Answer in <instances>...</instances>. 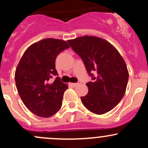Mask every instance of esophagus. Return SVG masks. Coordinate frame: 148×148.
<instances>
[{"label":"esophagus","instance_id":"1","mask_svg":"<svg viewBox=\"0 0 148 148\" xmlns=\"http://www.w3.org/2000/svg\"><path fill=\"white\" fill-rule=\"evenodd\" d=\"M80 83H70L69 84V86H72L73 87H76V86H77L78 85H79Z\"/></svg>","mask_w":148,"mask_h":148}]
</instances>
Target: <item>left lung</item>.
Wrapping results in <instances>:
<instances>
[{
	"label": "left lung",
	"mask_w": 148,
	"mask_h": 148,
	"mask_svg": "<svg viewBox=\"0 0 148 148\" xmlns=\"http://www.w3.org/2000/svg\"><path fill=\"white\" fill-rule=\"evenodd\" d=\"M67 42L82 58L95 80L86 84L88 93L81 97V102L95 114L110 111L121 101L126 91L129 72L123 58L110 42L99 37L84 35ZM92 72L97 74L96 77Z\"/></svg>",
	"instance_id": "1"
}]
</instances>
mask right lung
Here are the masks:
<instances>
[{
	"instance_id": "right-lung-1",
	"label": "right lung",
	"mask_w": 148,
	"mask_h": 148,
	"mask_svg": "<svg viewBox=\"0 0 148 148\" xmlns=\"http://www.w3.org/2000/svg\"><path fill=\"white\" fill-rule=\"evenodd\" d=\"M69 46L64 40L46 38L33 43L25 51L15 71V83L25 106L39 117L49 118L62 106L64 92L68 85L60 78L51 82L58 74L57 56Z\"/></svg>"
}]
</instances>
